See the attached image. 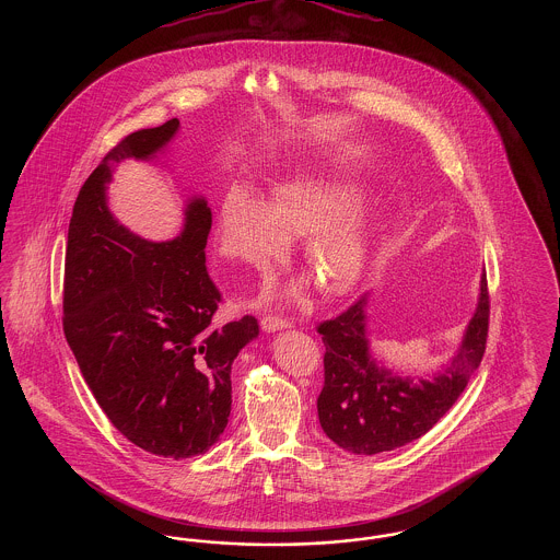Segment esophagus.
Segmentation results:
<instances>
[{
  "mask_svg": "<svg viewBox=\"0 0 560 560\" xmlns=\"http://www.w3.org/2000/svg\"><path fill=\"white\" fill-rule=\"evenodd\" d=\"M260 325H262V329L265 331H279V329H288V327H292V323L288 319H281V317H262L260 319Z\"/></svg>",
  "mask_w": 560,
  "mask_h": 560,
  "instance_id": "34e87169",
  "label": "esophagus"
}]
</instances>
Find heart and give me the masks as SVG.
Masks as SVG:
<instances>
[{
	"instance_id": "b5f03b06",
	"label": "heart",
	"mask_w": 560,
	"mask_h": 560,
	"mask_svg": "<svg viewBox=\"0 0 560 560\" xmlns=\"http://www.w3.org/2000/svg\"><path fill=\"white\" fill-rule=\"evenodd\" d=\"M372 192L338 174H298L272 188L267 206L233 188L220 210L222 252L256 270L283 254L285 237L302 235L300 260L320 293L352 292L370 267L377 222L359 215Z\"/></svg>"
}]
</instances>
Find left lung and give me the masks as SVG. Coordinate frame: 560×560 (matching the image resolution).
<instances>
[{
    "instance_id": "obj_1",
    "label": "left lung",
    "mask_w": 560,
    "mask_h": 560,
    "mask_svg": "<svg viewBox=\"0 0 560 560\" xmlns=\"http://www.w3.org/2000/svg\"><path fill=\"white\" fill-rule=\"evenodd\" d=\"M365 308L368 295L317 327L325 345L320 428L338 447L357 455L393 452L420 439L464 393L487 345V275H480L479 302L452 363L427 380L397 375L373 359Z\"/></svg>"
}]
</instances>
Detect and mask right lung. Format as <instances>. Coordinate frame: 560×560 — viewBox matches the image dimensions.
Returning a JSON list of instances; mask_svg holds the SVG:
<instances>
[{
	"label": "right lung",
	"instance_id": "add662e5",
	"mask_svg": "<svg viewBox=\"0 0 560 560\" xmlns=\"http://www.w3.org/2000/svg\"><path fill=\"white\" fill-rule=\"evenodd\" d=\"M178 119L113 147L83 183L69 222L62 327L85 384L110 424L144 452L206 453L231 416V365L258 338V320L213 327L220 292L206 268L212 212L188 201L185 229L142 240L108 212L113 165L155 160Z\"/></svg>",
	"mask_w": 560,
	"mask_h": 560
}]
</instances>
